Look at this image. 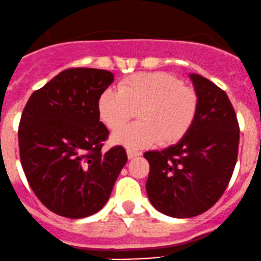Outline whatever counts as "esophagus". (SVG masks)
Here are the masks:
<instances>
[{
  "label": "esophagus",
  "instance_id": "obj_1",
  "mask_svg": "<svg viewBox=\"0 0 261 261\" xmlns=\"http://www.w3.org/2000/svg\"><path fill=\"white\" fill-rule=\"evenodd\" d=\"M127 158L128 159H134L135 156H139V155H141V151H136V150H131V149H127Z\"/></svg>",
  "mask_w": 261,
  "mask_h": 261
}]
</instances>
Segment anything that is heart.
I'll return each mask as SVG.
<instances>
[{"label":"heart","mask_w":261,"mask_h":261,"mask_svg":"<svg viewBox=\"0 0 261 261\" xmlns=\"http://www.w3.org/2000/svg\"><path fill=\"white\" fill-rule=\"evenodd\" d=\"M198 106L197 92L165 72L130 75L121 82L120 89H105L97 103L99 118L111 130H117L139 110V123L119 128L112 135V143L130 149L181 140L196 120Z\"/></svg>","instance_id":"obj_1"}]
</instances>
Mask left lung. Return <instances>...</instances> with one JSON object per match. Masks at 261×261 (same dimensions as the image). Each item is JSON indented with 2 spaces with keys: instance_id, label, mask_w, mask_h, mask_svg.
I'll return each instance as SVG.
<instances>
[{
  "instance_id": "obj_1",
  "label": "left lung",
  "mask_w": 261,
  "mask_h": 261,
  "mask_svg": "<svg viewBox=\"0 0 261 261\" xmlns=\"http://www.w3.org/2000/svg\"><path fill=\"white\" fill-rule=\"evenodd\" d=\"M199 98L187 135L162 151L144 154L150 164L146 192L155 210L187 218L210 210L232 177L240 128L225 91L199 74H189Z\"/></svg>"
}]
</instances>
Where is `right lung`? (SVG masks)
Segmentation results:
<instances>
[{
  "instance_id": "obj_1",
  "label": "right lung",
  "mask_w": 261,
  "mask_h": 261,
  "mask_svg": "<svg viewBox=\"0 0 261 261\" xmlns=\"http://www.w3.org/2000/svg\"><path fill=\"white\" fill-rule=\"evenodd\" d=\"M112 82L109 70L69 68L34 92L21 115L18 147L26 179L41 203L63 217L98 212L127 162L122 146L101 151L109 130L97 103Z\"/></svg>"
}]
</instances>
